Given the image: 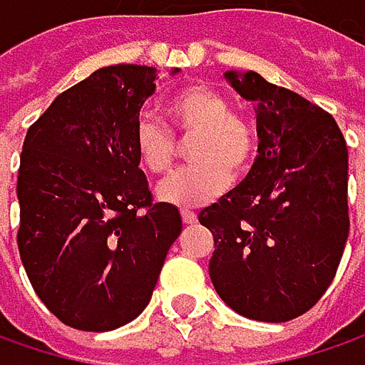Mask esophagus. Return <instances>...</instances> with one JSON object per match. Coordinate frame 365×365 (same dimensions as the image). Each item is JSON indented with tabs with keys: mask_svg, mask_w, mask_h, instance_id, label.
I'll list each match as a JSON object with an SVG mask.
<instances>
[{
	"mask_svg": "<svg viewBox=\"0 0 365 365\" xmlns=\"http://www.w3.org/2000/svg\"><path fill=\"white\" fill-rule=\"evenodd\" d=\"M182 220H183V224H194V222H196V213H194L192 209L183 207V209H182Z\"/></svg>",
	"mask_w": 365,
	"mask_h": 365,
	"instance_id": "obj_1",
	"label": "esophagus"
}]
</instances>
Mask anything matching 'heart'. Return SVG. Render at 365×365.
<instances>
[{
    "label": "heart",
    "instance_id": "obj_1",
    "mask_svg": "<svg viewBox=\"0 0 365 365\" xmlns=\"http://www.w3.org/2000/svg\"><path fill=\"white\" fill-rule=\"evenodd\" d=\"M165 111L178 139L187 141V169L160 183L158 194L171 205H200L226 190L230 178H245L257 158L254 124L235 113L230 101L202 84L183 86L173 93ZM167 126L141 115L133 128L137 160L148 173L163 175L171 169L178 143Z\"/></svg>",
    "mask_w": 365,
    "mask_h": 365
}]
</instances>
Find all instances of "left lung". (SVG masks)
I'll return each instance as SVG.
<instances>
[{
    "label": "left lung",
    "instance_id": "1",
    "mask_svg": "<svg viewBox=\"0 0 365 365\" xmlns=\"http://www.w3.org/2000/svg\"><path fill=\"white\" fill-rule=\"evenodd\" d=\"M226 80L255 103L257 158L247 178L198 213L215 252L209 277L239 315L281 324L326 294L349 237V154L336 120L259 73Z\"/></svg>",
    "mask_w": 365,
    "mask_h": 365
}]
</instances>
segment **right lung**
<instances>
[{
    "mask_svg": "<svg viewBox=\"0 0 365 365\" xmlns=\"http://www.w3.org/2000/svg\"><path fill=\"white\" fill-rule=\"evenodd\" d=\"M154 88V67H103L27 130L19 252L39 300L69 328L110 331L139 317L182 232L178 207L152 200L133 148Z\"/></svg>",
    "mask_w": 365,
    "mask_h": 365,
    "instance_id": "obj_1",
    "label": "right lung"
}]
</instances>
